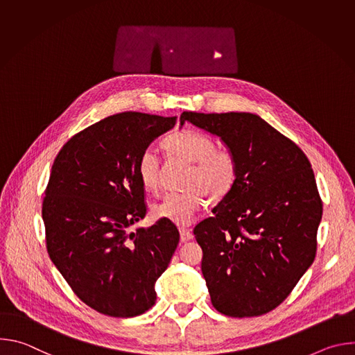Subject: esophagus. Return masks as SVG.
I'll return each mask as SVG.
<instances>
[{"instance_id":"1","label":"esophagus","mask_w":355,"mask_h":355,"mask_svg":"<svg viewBox=\"0 0 355 355\" xmlns=\"http://www.w3.org/2000/svg\"><path fill=\"white\" fill-rule=\"evenodd\" d=\"M180 237H181V241H188V240L193 239V234H192V232L189 229L181 227L180 229Z\"/></svg>"}]
</instances>
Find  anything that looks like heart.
I'll return each instance as SVG.
<instances>
[{
  "instance_id": "obj_1",
  "label": "heart",
  "mask_w": 355,
  "mask_h": 355,
  "mask_svg": "<svg viewBox=\"0 0 355 355\" xmlns=\"http://www.w3.org/2000/svg\"><path fill=\"white\" fill-rule=\"evenodd\" d=\"M163 148L170 157L189 163L185 173V191L167 193L153 207V215L175 225H189L204 204V195L219 202L233 189L237 163L232 151L216 147V141L196 130H178L168 135ZM137 177L147 192L160 188V159L151 148L141 151L136 163Z\"/></svg>"
}]
</instances>
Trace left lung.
Instances as JSON below:
<instances>
[{
  "label": "left lung",
  "instance_id": "1",
  "mask_svg": "<svg viewBox=\"0 0 355 355\" xmlns=\"http://www.w3.org/2000/svg\"><path fill=\"white\" fill-rule=\"evenodd\" d=\"M185 121L219 136L237 163L233 189L193 229L212 305L232 318L266 315L316 257L323 204L312 166L259 115L182 112Z\"/></svg>",
  "mask_w": 355,
  "mask_h": 355
}]
</instances>
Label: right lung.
I'll list each match as a JSON object with an SVG mask.
<instances>
[{
  "instance_id": "obj_1",
  "label": "right lung",
  "mask_w": 355,
  "mask_h": 355,
  "mask_svg": "<svg viewBox=\"0 0 355 355\" xmlns=\"http://www.w3.org/2000/svg\"><path fill=\"white\" fill-rule=\"evenodd\" d=\"M177 116L122 112L74 135L44 189L46 248L74 293L94 311L133 318L156 302L155 284L180 241L174 223L130 226L146 214L136 163Z\"/></svg>"
}]
</instances>
